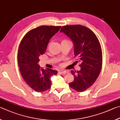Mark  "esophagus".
<instances>
[{"instance_id": "1", "label": "esophagus", "mask_w": 120, "mask_h": 120, "mask_svg": "<svg viewBox=\"0 0 120 120\" xmlns=\"http://www.w3.org/2000/svg\"><path fill=\"white\" fill-rule=\"evenodd\" d=\"M60 72L62 74H68V71H60Z\"/></svg>"}]
</instances>
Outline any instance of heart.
<instances>
[{
	"label": "heart",
	"instance_id": "b5f03b06",
	"mask_svg": "<svg viewBox=\"0 0 120 120\" xmlns=\"http://www.w3.org/2000/svg\"><path fill=\"white\" fill-rule=\"evenodd\" d=\"M64 41H65V40H64Z\"/></svg>",
	"mask_w": 120,
	"mask_h": 120
}]
</instances>
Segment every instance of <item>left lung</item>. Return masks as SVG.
<instances>
[{
    "mask_svg": "<svg viewBox=\"0 0 120 120\" xmlns=\"http://www.w3.org/2000/svg\"><path fill=\"white\" fill-rule=\"evenodd\" d=\"M64 33L73 41L74 57L80 63V71H71L74 80L69 84L75 91L82 92L93 84L102 66V52L100 41L91 29L81 25H66L62 27Z\"/></svg>",
    "mask_w": 120,
    "mask_h": 120,
    "instance_id": "obj_1",
    "label": "left lung"
}]
</instances>
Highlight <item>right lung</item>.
<instances>
[{"label": "right lung", "instance_id": "add662e5", "mask_svg": "<svg viewBox=\"0 0 120 120\" xmlns=\"http://www.w3.org/2000/svg\"><path fill=\"white\" fill-rule=\"evenodd\" d=\"M61 26H41L29 30L19 46L17 60L21 74L25 82L33 90L43 92L51 86L50 77L57 71L44 70L38 64L39 56L45 53L50 39Z\"/></svg>", "mask_w": 120, "mask_h": 120}]
</instances>
